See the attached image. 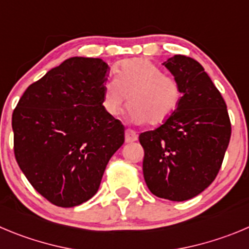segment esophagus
Returning a JSON list of instances; mask_svg holds the SVG:
<instances>
[{
    "mask_svg": "<svg viewBox=\"0 0 249 249\" xmlns=\"http://www.w3.org/2000/svg\"><path fill=\"white\" fill-rule=\"evenodd\" d=\"M136 140H138V134H136V131H134L131 129L125 130V141L126 142H134Z\"/></svg>",
    "mask_w": 249,
    "mask_h": 249,
    "instance_id": "1",
    "label": "esophagus"
}]
</instances>
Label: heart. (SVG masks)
Returning a JSON list of instances; mask_svg holds the SVG:
<instances>
[{"mask_svg":"<svg viewBox=\"0 0 249 249\" xmlns=\"http://www.w3.org/2000/svg\"><path fill=\"white\" fill-rule=\"evenodd\" d=\"M129 99L127 115L136 124L166 122L179 106L182 88L174 77L164 75L157 65L146 59L125 60L115 76L103 86V104L107 114L115 117Z\"/></svg>","mask_w":249,"mask_h":249,"instance_id":"b5f03b06","label":"heart"}]
</instances>
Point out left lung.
<instances>
[{
	"label": "left lung",
	"instance_id": "1",
	"mask_svg": "<svg viewBox=\"0 0 249 249\" xmlns=\"http://www.w3.org/2000/svg\"><path fill=\"white\" fill-rule=\"evenodd\" d=\"M182 88L179 106L157 129L139 136L143 178L159 198L192 199L221 168L231 138L226 103L196 60L174 55L163 62Z\"/></svg>",
	"mask_w": 249,
	"mask_h": 249
}]
</instances>
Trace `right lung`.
I'll use <instances>...</instances> for the list:
<instances>
[{
	"instance_id": "add662e5",
	"label": "right lung",
	"mask_w": 249,
	"mask_h": 249,
	"mask_svg": "<svg viewBox=\"0 0 249 249\" xmlns=\"http://www.w3.org/2000/svg\"><path fill=\"white\" fill-rule=\"evenodd\" d=\"M108 70L102 59L70 57L32 83L13 110L18 166L56 206L89 200L124 143V126L102 104Z\"/></svg>"
}]
</instances>
